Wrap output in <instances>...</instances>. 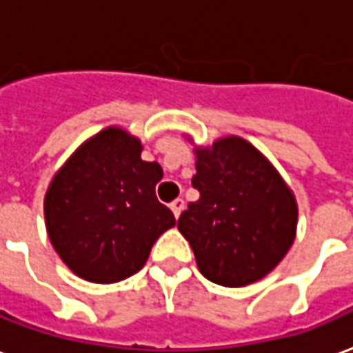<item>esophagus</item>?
Returning <instances> with one entry per match:
<instances>
[{"label":"esophagus","mask_w":353,"mask_h":353,"mask_svg":"<svg viewBox=\"0 0 353 353\" xmlns=\"http://www.w3.org/2000/svg\"><path fill=\"white\" fill-rule=\"evenodd\" d=\"M170 206H172V212H174V216H176V218H179V214H181V212H183V208H185V201H183V199H176V201L172 202Z\"/></svg>","instance_id":"esophagus-1"}]
</instances>
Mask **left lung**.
I'll use <instances>...</instances> for the list:
<instances>
[{"mask_svg": "<svg viewBox=\"0 0 353 353\" xmlns=\"http://www.w3.org/2000/svg\"><path fill=\"white\" fill-rule=\"evenodd\" d=\"M191 185L201 193L177 219L201 273L221 287L262 279L296 235V201L268 160L241 137L196 151Z\"/></svg>", "mask_w": 353, "mask_h": 353, "instance_id": "1", "label": "left lung"}]
</instances>
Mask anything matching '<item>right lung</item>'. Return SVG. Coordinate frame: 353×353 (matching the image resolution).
<instances>
[{"mask_svg":"<svg viewBox=\"0 0 353 353\" xmlns=\"http://www.w3.org/2000/svg\"><path fill=\"white\" fill-rule=\"evenodd\" d=\"M164 176L141 160V143L108 128L83 143L53 177L46 223L53 248L91 283H118L141 270L154 241L176 225L157 199Z\"/></svg>","mask_w":353,"mask_h":353,"instance_id":"right-lung-1","label":"right lung"}]
</instances>
